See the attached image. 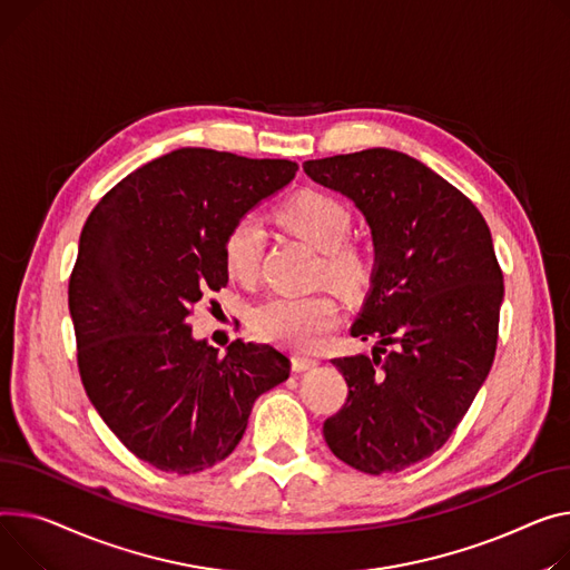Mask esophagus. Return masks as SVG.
Instances as JSON below:
<instances>
[{
	"instance_id": "obj_1",
	"label": "esophagus",
	"mask_w": 570,
	"mask_h": 570,
	"mask_svg": "<svg viewBox=\"0 0 570 570\" xmlns=\"http://www.w3.org/2000/svg\"><path fill=\"white\" fill-rule=\"evenodd\" d=\"M318 364V360L316 357H307V355H291V366H293V371H307V368H312V366H316Z\"/></svg>"
}]
</instances>
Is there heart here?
I'll return each mask as SVG.
<instances>
[{
  "mask_svg": "<svg viewBox=\"0 0 570 570\" xmlns=\"http://www.w3.org/2000/svg\"><path fill=\"white\" fill-rule=\"evenodd\" d=\"M279 222L321 249L318 277L327 279L341 293L357 295L371 282V256L348 240L353 213L334 195L299 193L286 199L277 210ZM265 226L258 215L245 213L232 222L224 234L222 256L232 277L252 282L263 261ZM338 305L330 293L273 295L254 307L249 325L256 338L271 344L309 351L338 323Z\"/></svg>",
  "mask_w": 570,
  "mask_h": 570,
  "instance_id": "1",
  "label": "heart"
}]
</instances>
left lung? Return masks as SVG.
<instances>
[{
  "label": "left lung",
  "mask_w": 570,
  "mask_h": 570,
  "mask_svg": "<svg viewBox=\"0 0 570 570\" xmlns=\"http://www.w3.org/2000/svg\"><path fill=\"white\" fill-rule=\"evenodd\" d=\"M316 183L364 213L373 288L353 336L373 357H334L348 396L323 435L338 461L396 474L435 453L461 424L495 360L504 279L479 208L420 160L366 148L307 160Z\"/></svg>",
  "instance_id": "obj_1"
}]
</instances>
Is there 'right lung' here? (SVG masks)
<instances>
[{"label":"right lung","mask_w":570,"mask_h":570,"mask_svg":"<svg viewBox=\"0 0 570 570\" xmlns=\"http://www.w3.org/2000/svg\"><path fill=\"white\" fill-rule=\"evenodd\" d=\"M297 171L178 148L114 185L85 222L68 279L85 392L128 451L193 474L238 446L254 401L284 383L291 362L236 338L219 355L187 318L226 286L222 243L232 222Z\"/></svg>","instance_id":"1"}]
</instances>
